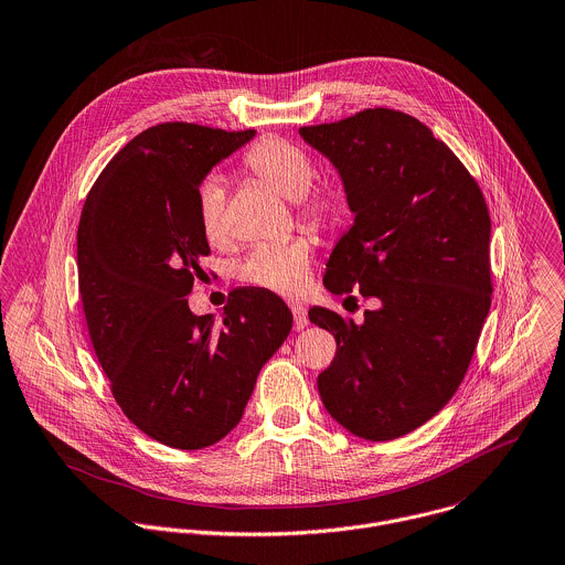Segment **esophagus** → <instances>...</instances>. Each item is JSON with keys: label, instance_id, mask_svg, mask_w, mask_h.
<instances>
[{"label": "esophagus", "instance_id": "1", "mask_svg": "<svg viewBox=\"0 0 565 565\" xmlns=\"http://www.w3.org/2000/svg\"><path fill=\"white\" fill-rule=\"evenodd\" d=\"M291 313H294V329H296V331H302V329L309 324V318H307L305 307L291 305Z\"/></svg>", "mask_w": 565, "mask_h": 565}]
</instances>
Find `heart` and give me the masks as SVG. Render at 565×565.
I'll use <instances>...</instances> for the list:
<instances>
[{
	"instance_id": "1",
	"label": "heart",
	"mask_w": 565,
	"mask_h": 565,
	"mask_svg": "<svg viewBox=\"0 0 565 565\" xmlns=\"http://www.w3.org/2000/svg\"><path fill=\"white\" fill-rule=\"evenodd\" d=\"M241 167L260 184L294 199L298 212L313 227H327L335 221L340 212L338 192L327 184H313L316 164L302 147L278 136H265L245 151ZM196 218L201 234L210 245H223L227 241L225 190L218 182L207 180L199 186ZM311 260L313 243L309 236L300 234L254 247L236 265L234 274L245 285L294 296L305 289Z\"/></svg>"
}]
</instances>
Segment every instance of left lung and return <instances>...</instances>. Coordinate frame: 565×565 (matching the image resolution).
Instances as JSON below:
<instances>
[{
    "label": "left lung",
    "mask_w": 565,
    "mask_h": 565,
    "mask_svg": "<svg viewBox=\"0 0 565 565\" xmlns=\"http://www.w3.org/2000/svg\"><path fill=\"white\" fill-rule=\"evenodd\" d=\"M300 136L340 171L355 212L324 285L379 305L364 324L309 311L338 342L318 390L351 434L392 440L436 416L467 375L493 291L489 207L454 151L403 111L364 109Z\"/></svg>",
    "instance_id": "1"
}]
</instances>
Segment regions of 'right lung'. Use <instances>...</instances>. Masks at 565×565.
<instances>
[{
  "label": "right lung",
  "mask_w": 565,
  "mask_h": 565,
  "mask_svg": "<svg viewBox=\"0 0 565 565\" xmlns=\"http://www.w3.org/2000/svg\"><path fill=\"white\" fill-rule=\"evenodd\" d=\"M162 122L122 147L78 223V291L96 358L125 416L173 449H203L243 416L294 318L271 291L230 294L221 322L189 309L210 254L196 218L207 171L254 138Z\"/></svg>",
  "instance_id": "1"
}]
</instances>
